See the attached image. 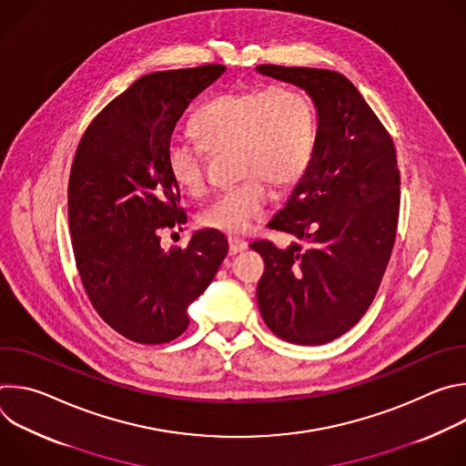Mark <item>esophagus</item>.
<instances>
[{
    "instance_id": "esophagus-1",
    "label": "esophagus",
    "mask_w": 466,
    "mask_h": 466,
    "mask_svg": "<svg viewBox=\"0 0 466 466\" xmlns=\"http://www.w3.org/2000/svg\"><path fill=\"white\" fill-rule=\"evenodd\" d=\"M247 247H248V243H247L245 239L236 238V236H230V238H228V248H230L232 254L243 252V250H247Z\"/></svg>"
}]
</instances>
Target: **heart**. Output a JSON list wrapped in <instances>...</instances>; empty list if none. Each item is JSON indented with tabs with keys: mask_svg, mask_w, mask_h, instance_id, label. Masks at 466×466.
<instances>
[{
	"mask_svg": "<svg viewBox=\"0 0 466 466\" xmlns=\"http://www.w3.org/2000/svg\"><path fill=\"white\" fill-rule=\"evenodd\" d=\"M189 132L197 144H169L167 173L177 187L198 195L207 189V153L232 149L236 175L243 180L207 205L198 223L241 236L268 214L269 184L286 189L308 171L317 144V112L297 86L230 90L195 110Z\"/></svg>",
	"mask_w": 466,
	"mask_h": 466,
	"instance_id": "heart-1",
	"label": "heart"
}]
</instances>
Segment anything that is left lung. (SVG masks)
Wrapping results in <instances>:
<instances>
[{
  "label": "left lung",
  "mask_w": 466,
  "mask_h": 466,
  "mask_svg": "<svg viewBox=\"0 0 466 466\" xmlns=\"http://www.w3.org/2000/svg\"><path fill=\"white\" fill-rule=\"evenodd\" d=\"M258 72L304 88L319 117L313 160L268 225L297 241L286 250L269 239L250 243L265 261L258 306L279 338L324 345L347 334L380 289L400 212L396 151L345 76L277 64Z\"/></svg>",
  "instance_id": "obj_1"
}]
</instances>
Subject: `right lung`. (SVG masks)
Listing matches in <instances>:
<instances>
[{"label":"right lung","instance_id":"add662e5","mask_svg":"<svg viewBox=\"0 0 466 466\" xmlns=\"http://www.w3.org/2000/svg\"><path fill=\"white\" fill-rule=\"evenodd\" d=\"M227 68L155 72L132 83L86 127L68 184V221L83 288L99 317L142 345L177 339L187 306L228 252L218 230L164 250L160 232L186 223L166 166L177 121Z\"/></svg>","mask_w":466,"mask_h":466}]
</instances>
